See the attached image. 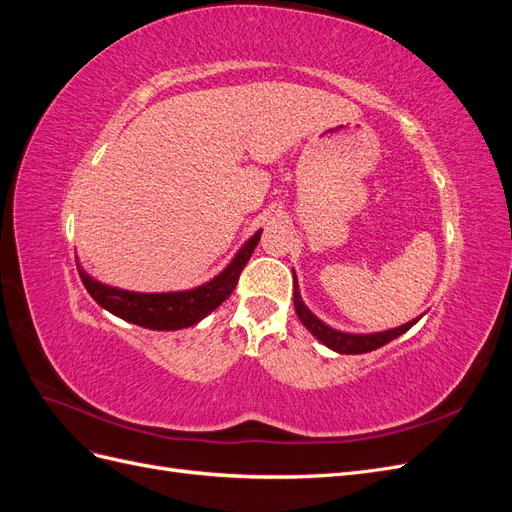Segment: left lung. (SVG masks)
Masks as SVG:
<instances>
[{
  "instance_id": "obj_1",
  "label": "left lung",
  "mask_w": 512,
  "mask_h": 512,
  "mask_svg": "<svg viewBox=\"0 0 512 512\" xmlns=\"http://www.w3.org/2000/svg\"><path fill=\"white\" fill-rule=\"evenodd\" d=\"M294 309H297V316L303 322V327H307L309 331H312V335L316 339H320L324 346L339 352V354H363V352H371V350H376V348H382L384 344L393 342L395 337L404 335L412 327V324H416L418 318H421V316H418L416 320H410L408 324H401V327H397V329L384 331V333H371V335H352V333L335 331V329L327 327V324H324L322 320H318L305 307V303L301 301L297 280H294Z\"/></svg>"
}]
</instances>
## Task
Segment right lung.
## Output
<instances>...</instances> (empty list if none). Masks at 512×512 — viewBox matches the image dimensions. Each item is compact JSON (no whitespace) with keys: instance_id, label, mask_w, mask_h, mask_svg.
Here are the masks:
<instances>
[{"instance_id":"right-lung-1","label":"right lung","mask_w":512,"mask_h":512,"mask_svg":"<svg viewBox=\"0 0 512 512\" xmlns=\"http://www.w3.org/2000/svg\"><path fill=\"white\" fill-rule=\"evenodd\" d=\"M260 235L262 230H258L256 235L241 247V252L235 256V260H232L218 277H213L205 286H198L185 292H128L100 284L87 271H83L79 262H76V269H79L81 282L87 288V292L94 297L98 305L108 309L111 314L145 329L177 331L192 327L198 320H203L215 307L222 305L230 297L239 282L243 267L256 250Z\"/></svg>"}]
</instances>
